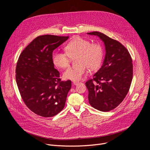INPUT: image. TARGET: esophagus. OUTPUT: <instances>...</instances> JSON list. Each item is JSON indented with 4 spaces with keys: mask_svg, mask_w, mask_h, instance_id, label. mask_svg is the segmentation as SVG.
Segmentation results:
<instances>
[{
    "mask_svg": "<svg viewBox=\"0 0 150 150\" xmlns=\"http://www.w3.org/2000/svg\"><path fill=\"white\" fill-rule=\"evenodd\" d=\"M79 83V81H73V83H74V85H77V84Z\"/></svg>",
    "mask_w": 150,
    "mask_h": 150,
    "instance_id": "34e87169",
    "label": "esophagus"
}]
</instances>
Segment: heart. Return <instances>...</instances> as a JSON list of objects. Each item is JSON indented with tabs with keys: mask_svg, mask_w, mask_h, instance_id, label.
Listing matches in <instances>:
<instances>
[{
	"mask_svg": "<svg viewBox=\"0 0 150 150\" xmlns=\"http://www.w3.org/2000/svg\"><path fill=\"white\" fill-rule=\"evenodd\" d=\"M67 52H54L52 61L54 65L60 68L69 66L71 57L75 58L76 65L69 67L63 74L65 79L79 81L86 72V67L90 70L100 67L103 58L104 50L99 43L91 42L83 37H76L65 47Z\"/></svg>",
	"mask_w": 150,
	"mask_h": 150,
	"instance_id": "b5f03b06",
	"label": "heart"
}]
</instances>
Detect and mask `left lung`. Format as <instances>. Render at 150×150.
<instances>
[{
    "label": "left lung",
    "instance_id": "obj_1",
    "mask_svg": "<svg viewBox=\"0 0 150 150\" xmlns=\"http://www.w3.org/2000/svg\"><path fill=\"white\" fill-rule=\"evenodd\" d=\"M87 34L98 37L105 50L101 68L85 83L89 103L98 110L109 112L118 106L129 91L133 76L132 58L119 41L97 31Z\"/></svg>",
    "mask_w": 150,
    "mask_h": 150
}]
</instances>
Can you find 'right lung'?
<instances>
[{"instance_id": "1", "label": "right lung", "mask_w": 150, "mask_h": 150, "mask_svg": "<svg viewBox=\"0 0 150 150\" xmlns=\"http://www.w3.org/2000/svg\"><path fill=\"white\" fill-rule=\"evenodd\" d=\"M69 38L53 35H40L21 53L16 67V81L24 103L40 116L52 117L64 108L71 81H61L54 67V50Z\"/></svg>"}]
</instances>
